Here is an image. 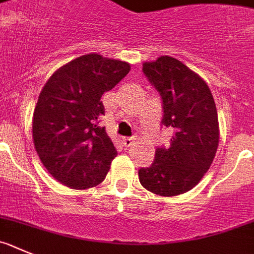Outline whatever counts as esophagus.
Returning a JSON list of instances; mask_svg holds the SVG:
<instances>
[{
  "instance_id": "34e87169",
  "label": "esophagus",
  "mask_w": 254,
  "mask_h": 254,
  "mask_svg": "<svg viewBox=\"0 0 254 254\" xmlns=\"http://www.w3.org/2000/svg\"><path fill=\"white\" fill-rule=\"evenodd\" d=\"M134 140H135V138H129V136H127V138H123V144H124L125 147H131L132 144H134Z\"/></svg>"
}]
</instances>
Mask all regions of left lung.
<instances>
[{
	"label": "left lung",
	"mask_w": 254,
	"mask_h": 254,
	"mask_svg": "<svg viewBox=\"0 0 254 254\" xmlns=\"http://www.w3.org/2000/svg\"><path fill=\"white\" fill-rule=\"evenodd\" d=\"M143 72L161 95L162 124L173 131L168 147L157 148L152 166L139 170L144 189L176 196L196 186L211 166L219 145V122L206 82L182 62L159 57Z\"/></svg>",
	"instance_id": "obj_1"
}]
</instances>
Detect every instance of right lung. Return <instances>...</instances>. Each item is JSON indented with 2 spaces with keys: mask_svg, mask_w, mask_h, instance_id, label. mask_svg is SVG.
<instances>
[{
  "mask_svg": "<svg viewBox=\"0 0 254 254\" xmlns=\"http://www.w3.org/2000/svg\"><path fill=\"white\" fill-rule=\"evenodd\" d=\"M130 70L127 62L86 54L53 73L34 110L36 153L57 181L74 190L101 184L118 152L105 127L100 101Z\"/></svg>",
  "mask_w": 254,
  "mask_h": 254,
  "instance_id": "obj_1",
  "label": "right lung"
}]
</instances>
